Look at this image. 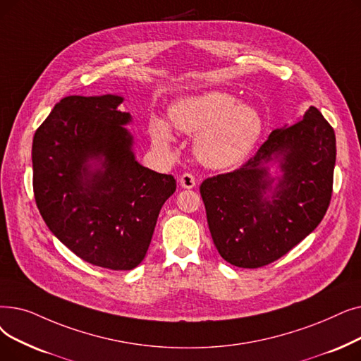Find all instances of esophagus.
<instances>
[{
  "instance_id": "34e87169",
  "label": "esophagus",
  "mask_w": 361,
  "mask_h": 361,
  "mask_svg": "<svg viewBox=\"0 0 361 361\" xmlns=\"http://www.w3.org/2000/svg\"><path fill=\"white\" fill-rule=\"evenodd\" d=\"M180 185L184 187V189H193V187L196 185V178L193 174H190V172H184L183 176H180Z\"/></svg>"
}]
</instances>
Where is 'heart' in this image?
<instances>
[{
	"label": "heart",
	"instance_id": "obj_1",
	"mask_svg": "<svg viewBox=\"0 0 361 361\" xmlns=\"http://www.w3.org/2000/svg\"><path fill=\"white\" fill-rule=\"evenodd\" d=\"M169 119L180 133L196 135V156L211 168H230L245 161L264 130L255 107L224 91L180 99L171 106ZM150 135L159 149L171 147L172 131L164 119L152 121Z\"/></svg>",
	"mask_w": 361,
	"mask_h": 361
}]
</instances>
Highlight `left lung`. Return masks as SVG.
<instances>
[{
    "label": "left lung",
    "mask_w": 361,
    "mask_h": 361,
    "mask_svg": "<svg viewBox=\"0 0 361 361\" xmlns=\"http://www.w3.org/2000/svg\"><path fill=\"white\" fill-rule=\"evenodd\" d=\"M336 138L319 109L274 130L240 168L200 184L215 247L242 269L264 267L304 240L332 197ZM279 161L277 183L267 164Z\"/></svg>",
    "instance_id": "1"
}]
</instances>
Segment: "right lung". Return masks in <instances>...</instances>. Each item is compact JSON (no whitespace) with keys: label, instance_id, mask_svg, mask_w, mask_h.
Here are the masks:
<instances>
[{"label":"right lung","instance_id":"right-lung-1","mask_svg":"<svg viewBox=\"0 0 361 361\" xmlns=\"http://www.w3.org/2000/svg\"><path fill=\"white\" fill-rule=\"evenodd\" d=\"M122 102L114 94L61 99L32 143L34 195L47 227L75 255L109 270L145 259L177 187L135 161Z\"/></svg>","mask_w":361,"mask_h":361}]
</instances>
